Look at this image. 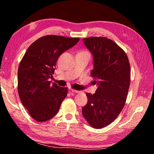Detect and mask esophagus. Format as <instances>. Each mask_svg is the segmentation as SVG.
<instances>
[{"instance_id":"obj_1","label":"esophagus","mask_w":154,"mask_h":154,"mask_svg":"<svg viewBox=\"0 0 154 154\" xmlns=\"http://www.w3.org/2000/svg\"><path fill=\"white\" fill-rule=\"evenodd\" d=\"M71 92H74V93H79L81 91H79V90H72L71 89Z\"/></svg>"}]
</instances>
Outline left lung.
Masks as SVG:
<instances>
[{
  "instance_id": "1",
  "label": "left lung",
  "mask_w": 154,
  "mask_h": 154,
  "mask_svg": "<svg viewBox=\"0 0 154 154\" xmlns=\"http://www.w3.org/2000/svg\"><path fill=\"white\" fill-rule=\"evenodd\" d=\"M93 57L97 89L94 94L87 93L88 103L82 114L94 128H102L113 122L125 105L130 81L128 58L123 49L106 37L83 38Z\"/></svg>"
}]
</instances>
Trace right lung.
I'll use <instances>...</instances> for the list:
<instances>
[{"label": "right lung", "mask_w": 154, "mask_h": 154, "mask_svg": "<svg viewBox=\"0 0 154 154\" xmlns=\"http://www.w3.org/2000/svg\"><path fill=\"white\" fill-rule=\"evenodd\" d=\"M79 38L48 35L35 41L28 48L18 68V94L22 105L36 121L54 118L66 98V88L49 81L57 60L72 48Z\"/></svg>", "instance_id": "obj_1"}]
</instances>
